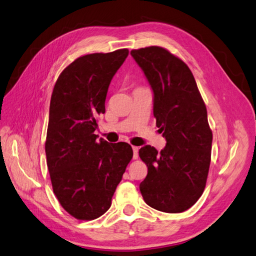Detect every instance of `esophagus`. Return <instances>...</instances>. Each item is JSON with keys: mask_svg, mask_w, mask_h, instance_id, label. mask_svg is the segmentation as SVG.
<instances>
[{"mask_svg": "<svg viewBox=\"0 0 256 256\" xmlns=\"http://www.w3.org/2000/svg\"><path fill=\"white\" fill-rule=\"evenodd\" d=\"M132 150H134V159L136 160L138 157V147L132 146Z\"/></svg>", "mask_w": 256, "mask_h": 256, "instance_id": "34e87169", "label": "esophagus"}]
</instances>
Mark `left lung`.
<instances>
[{"mask_svg": "<svg viewBox=\"0 0 256 256\" xmlns=\"http://www.w3.org/2000/svg\"><path fill=\"white\" fill-rule=\"evenodd\" d=\"M154 92V116L166 140L160 152L138 150L147 166L140 191L147 205L164 212L187 210L203 194L210 166L212 132L207 110L187 64L168 50H131Z\"/></svg>", "mask_w": 256, "mask_h": 256, "instance_id": "obj_1", "label": "left lung"}]
</instances>
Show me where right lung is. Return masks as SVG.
Here are the masks:
<instances>
[{"label":"right lung","instance_id":"right-lung-1","mask_svg":"<svg viewBox=\"0 0 256 256\" xmlns=\"http://www.w3.org/2000/svg\"><path fill=\"white\" fill-rule=\"evenodd\" d=\"M128 49L80 56L60 72L52 92L44 150L53 192L78 220H94L112 196L134 152L125 142L100 138L98 115L106 112L108 88Z\"/></svg>","mask_w":256,"mask_h":256}]
</instances>
